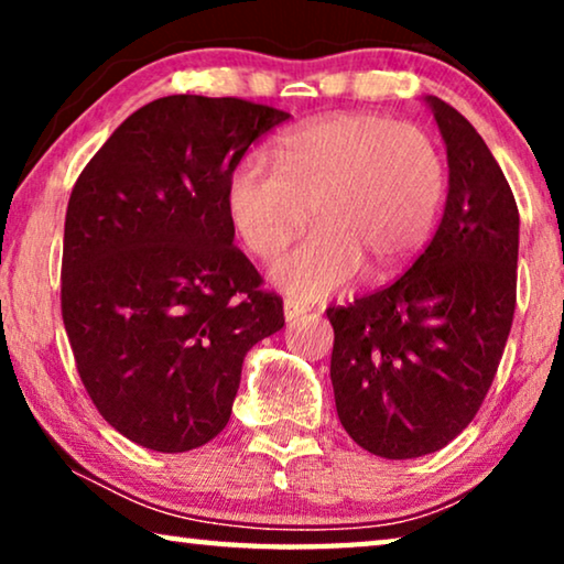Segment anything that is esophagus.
<instances>
[{"label":"esophagus","mask_w":564,"mask_h":564,"mask_svg":"<svg viewBox=\"0 0 564 564\" xmlns=\"http://www.w3.org/2000/svg\"><path fill=\"white\" fill-rule=\"evenodd\" d=\"M284 321L288 323H292V321H297L300 315H305L307 313V307L305 305H300V303H295V300H284Z\"/></svg>","instance_id":"obj_1"}]
</instances>
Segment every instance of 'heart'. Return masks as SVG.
Returning <instances> with one entry per match:
<instances>
[{"instance_id": "obj_1", "label": "heart", "mask_w": 564, "mask_h": 564, "mask_svg": "<svg viewBox=\"0 0 564 564\" xmlns=\"http://www.w3.org/2000/svg\"><path fill=\"white\" fill-rule=\"evenodd\" d=\"M276 172L246 156L226 182V215L243 249L274 259L313 218L318 228L269 272L276 290L323 300L361 274L388 280L434 228L446 164L426 130L351 112L282 135Z\"/></svg>"}]
</instances>
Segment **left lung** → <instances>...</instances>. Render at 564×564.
Returning <instances> with one entry per match:
<instances>
[{"mask_svg":"<svg viewBox=\"0 0 564 564\" xmlns=\"http://www.w3.org/2000/svg\"><path fill=\"white\" fill-rule=\"evenodd\" d=\"M446 145L449 192L434 238L375 295L328 307L338 421L384 459L438 452L488 395L511 334L519 207L467 118L426 97Z\"/></svg>","mask_w":564,"mask_h":564,"instance_id":"1","label":"left lung"}]
</instances>
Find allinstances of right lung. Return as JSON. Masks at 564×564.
Segmentation results:
<instances>
[{
	"mask_svg": "<svg viewBox=\"0 0 564 564\" xmlns=\"http://www.w3.org/2000/svg\"><path fill=\"white\" fill-rule=\"evenodd\" d=\"M290 115L236 97L149 102L74 184L61 311L102 419L153 452L226 429L243 357L284 326L282 300L234 246L226 182Z\"/></svg>",
	"mask_w": 564,
	"mask_h": 564,
	"instance_id": "obj_1",
	"label": "right lung"
}]
</instances>
